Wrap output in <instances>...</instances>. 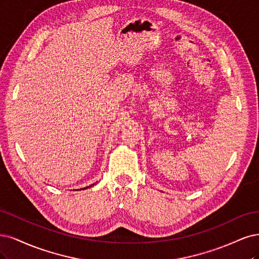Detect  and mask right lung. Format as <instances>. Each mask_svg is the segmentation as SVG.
Here are the masks:
<instances>
[{
    "label": "right lung",
    "mask_w": 259,
    "mask_h": 259,
    "mask_svg": "<svg viewBox=\"0 0 259 259\" xmlns=\"http://www.w3.org/2000/svg\"><path fill=\"white\" fill-rule=\"evenodd\" d=\"M93 185H95V184H91L90 186H87V187H85V188H89V187H91V186H93ZM85 188H80V189H85Z\"/></svg>",
    "instance_id": "obj_1"
}]
</instances>
